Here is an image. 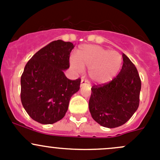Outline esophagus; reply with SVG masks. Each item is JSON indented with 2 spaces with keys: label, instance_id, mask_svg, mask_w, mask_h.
Wrapping results in <instances>:
<instances>
[{
  "label": "esophagus",
  "instance_id": "1",
  "mask_svg": "<svg viewBox=\"0 0 160 160\" xmlns=\"http://www.w3.org/2000/svg\"><path fill=\"white\" fill-rule=\"evenodd\" d=\"M84 86H90L89 82L88 80H81V82H80V87H84Z\"/></svg>",
  "mask_w": 160,
  "mask_h": 160
}]
</instances>
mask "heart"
<instances>
[{
  "label": "heart",
  "mask_w": 160,
  "mask_h": 160,
  "mask_svg": "<svg viewBox=\"0 0 160 160\" xmlns=\"http://www.w3.org/2000/svg\"><path fill=\"white\" fill-rule=\"evenodd\" d=\"M122 55L116 51L96 45H85L79 48L76 56L70 58V67L77 71L88 68L90 80L98 84L111 82L122 67Z\"/></svg>",
  "instance_id": "b5f03b06"
}]
</instances>
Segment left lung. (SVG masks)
I'll use <instances>...</instances> for the list:
<instances>
[{
  "label": "left lung",
  "instance_id": "left-lung-1",
  "mask_svg": "<svg viewBox=\"0 0 160 160\" xmlns=\"http://www.w3.org/2000/svg\"><path fill=\"white\" fill-rule=\"evenodd\" d=\"M123 65L110 83L91 88L89 110L96 122L105 128L126 123L139 105L141 80L138 70L123 53Z\"/></svg>",
  "mask_w": 160,
  "mask_h": 160
}]
</instances>
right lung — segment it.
<instances>
[{
    "label": "right lung",
    "mask_w": 160,
    "mask_h": 160,
    "mask_svg": "<svg viewBox=\"0 0 160 160\" xmlns=\"http://www.w3.org/2000/svg\"><path fill=\"white\" fill-rule=\"evenodd\" d=\"M70 42L56 40L37 52L25 65L21 77V101L28 115L43 125L65 116L71 97L80 90V79L69 80Z\"/></svg>",
    "instance_id": "obj_1"
}]
</instances>
